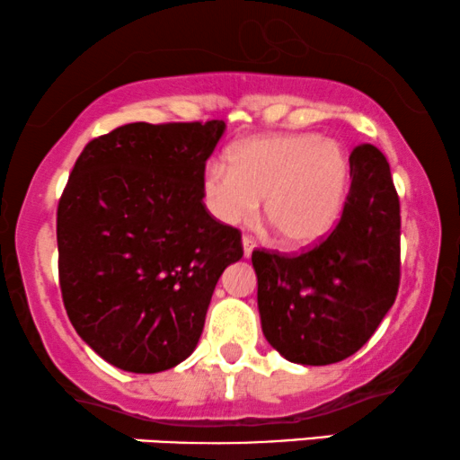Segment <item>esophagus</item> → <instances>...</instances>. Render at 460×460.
Listing matches in <instances>:
<instances>
[{
	"instance_id": "esophagus-1",
	"label": "esophagus",
	"mask_w": 460,
	"mask_h": 460,
	"mask_svg": "<svg viewBox=\"0 0 460 460\" xmlns=\"http://www.w3.org/2000/svg\"><path fill=\"white\" fill-rule=\"evenodd\" d=\"M253 247H255L253 238L249 236V234H244V236H243V253H244V258H252Z\"/></svg>"
}]
</instances>
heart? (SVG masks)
<instances>
[{"label": "heart", "mask_w": 460, "mask_h": 460, "mask_svg": "<svg viewBox=\"0 0 460 460\" xmlns=\"http://www.w3.org/2000/svg\"><path fill=\"white\" fill-rule=\"evenodd\" d=\"M224 163L207 164L202 194L211 216L249 224L264 200V219L285 247L304 249L330 234L349 194L344 147L317 133L261 135L236 143Z\"/></svg>", "instance_id": "obj_1"}]
</instances>
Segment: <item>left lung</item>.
Segmentation results:
<instances>
[{
  "mask_svg": "<svg viewBox=\"0 0 460 460\" xmlns=\"http://www.w3.org/2000/svg\"><path fill=\"white\" fill-rule=\"evenodd\" d=\"M350 190L336 228L297 255L255 249L261 332L285 359L330 366L357 353L399 289V196L378 147L350 152Z\"/></svg>",
  "mask_w": 460,
  "mask_h": 460,
  "instance_id": "8db88e82",
  "label": "left lung"
}]
</instances>
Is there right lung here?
<instances>
[{"mask_svg":"<svg viewBox=\"0 0 460 460\" xmlns=\"http://www.w3.org/2000/svg\"><path fill=\"white\" fill-rule=\"evenodd\" d=\"M226 124L133 122L82 150L57 208L71 325L107 363L156 374L199 344L241 232L207 211L202 175Z\"/></svg>","mask_w":460,"mask_h":460,"instance_id":"right-lung-1","label":"right lung"}]
</instances>
